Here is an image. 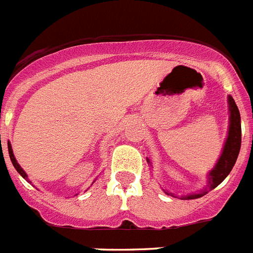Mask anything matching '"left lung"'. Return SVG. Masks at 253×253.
I'll return each mask as SVG.
<instances>
[{"mask_svg": "<svg viewBox=\"0 0 253 253\" xmlns=\"http://www.w3.org/2000/svg\"><path fill=\"white\" fill-rule=\"evenodd\" d=\"M227 107H229V128H227V135L225 139L224 147L221 151L220 158L217 159V163L214 167L211 169L208 174H207V186L204 189L199 190L197 193L187 194L182 195L181 199H198L206 195L208 191L213 190L220 185L231 172V169L234 167L237 158L239 155V150H241V142H242V126H241V114L238 110L237 104L231 95H227ZM147 163L152 168L151 160L147 158ZM163 191L168 195H174L173 193H169L168 190Z\"/></svg>", "mask_w": 253, "mask_h": 253, "instance_id": "8db88e82", "label": "left lung"}]
</instances>
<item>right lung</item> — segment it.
Listing matches in <instances>:
<instances>
[{"mask_svg": "<svg viewBox=\"0 0 253 253\" xmlns=\"http://www.w3.org/2000/svg\"><path fill=\"white\" fill-rule=\"evenodd\" d=\"M7 147H9V155H10V160H11V163H12V166H14V168H15L16 170H18V173H19V174H20V176L23 177V178H26L27 181H28V182H31V181H29V179H28V176H27V173L24 172V169H23L22 167L19 166V164H18V162H16L15 156H14V152H12L11 143H10V142H7Z\"/></svg>", "mask_w": 253, "mask_h": 253, "instance_id": "1", "label": "right lung"}]
</instances>
